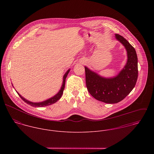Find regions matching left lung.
Masks as SVG:
<instances>
[{
  "mask_svg": "<svg viewBox=\"0 0 154 154\" xmlns=\"http://www.w3.org/2000/svg\"><path fill=\"white\" fill-rule=\"evenodd\" d=\"M128 54L127 63L114 78H103L85 67L86 85L89 94L96 100L108 104L123 100L134 87L138 76L137 57L134 47L123 37L115 34Z\"/></svg>",
  "mask_w": 154,
  "mask_h": 154,
  "instance_id": "obj_1",
  "label": "left lung"
}]
</instances>
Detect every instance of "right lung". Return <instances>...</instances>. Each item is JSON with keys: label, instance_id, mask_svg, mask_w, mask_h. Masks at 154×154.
Here are the masks:
<instances>
[{"label": "right lung", "instance_id": "add662e5", "mask_svg": "<svg viewBox=\"0 0 154 154\" xmlns=\"http://www.w3.org/2000/svg\"><path fill=\"white\" fill-rule=\"evenodd\" d=\"M70 71V69L67 70V72L65 73V74L63 76V84H62V87L61 89H60V91H59V92L55 95L54 96H53V97L44 101L43 102H40V103H32V102H31L27 100H26L25 98H24L23 97H22V96L18 92V94L19 95V96L21 98L22 100L25 102L26 104L32 106V107H45V106H50V105H51L55 103H56L62 97L63 93V90H64V88L65 87V81H66V78Z\"/></svg>", "mask_w": 154, "mask_h": 154}]
</instances>
